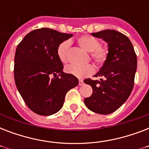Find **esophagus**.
<instances>
[{"label": "esophagus", "mask_w": 149, "mask_h": 149, "mask_svg": "<svg viewBox=\"0 0 149 149\" xmlns=\"http://www.w3.org/2000/svg\"><path fill=\"white\" fill-rule=\"evenodd\" d=\"M84 81H83V80H82V79H79V86H82V85H84Z\"/></svg>", "instance_id": "obj_1"}]
</instances>
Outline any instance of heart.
<instances>
[{"mask_svg": "<svg viewBox=\"0 0 149 149\" xmlns=\"http://www.w3.org/2000/svg\"><path fill=\"white\" fill-rule=\"evenodd\" d=\"M77 42L82 49L90 52L91 58L97 64H102L107 60L109 54L108 49L100 45V42L97 38L90 35H84L77 38ZM70 46L69 41H64L58 45L56 53L58 59L63 63H66L69 61ZM65 71L78 78H84L92 74L94 72V67L92 65L83 66L70 65L65 68Z\"/></svg>", "mask_w": 149, "mask_h": 149, "instance_id": "b5f03b06", "label": "heart"}]
</instances>
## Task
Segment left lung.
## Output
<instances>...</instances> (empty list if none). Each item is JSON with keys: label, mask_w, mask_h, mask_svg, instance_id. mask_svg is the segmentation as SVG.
Instances as JSON below:
<instances>
[{"label": "left lung", "mask_w": 149, "mask_h": 149, "mask_svg": "<svg viewBox=\"0 0 149 149\" xmlns=\"http://www.w3.org/2000/svg\"><path fill=\"white\" fill-rule=\"evenodd\" d=\"M92 36L107 43L109 54L101 69L94 75L100 77V80H84L93 89L92 95L84 99V104L94 113L109 114L118 110L132 93L137 56L129 38L119 31L107 29Z\"/></svg>", "instance_id": "left-lung-1"}]
</instances>
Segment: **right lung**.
<instances>
[{"label": "right lung", "mask_w": 149, "mask_h": 149, "mask_svg": "<svg viewBox=\"0 0 149 149\" xmlns=\"http://www.w3.org/2000/svg\"><path fill=\"white\" fill-rule=\"evenodd\" d=\"M72 36L48 28L38 29L27 34L16 49L15 84L27 106L39 115L57 113L66 93L79 84L75 76L63 72L56 53L58 45Z\"/></svg>", "instance_id": "add662e5"}]
</instances>
